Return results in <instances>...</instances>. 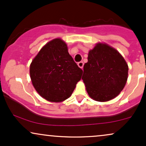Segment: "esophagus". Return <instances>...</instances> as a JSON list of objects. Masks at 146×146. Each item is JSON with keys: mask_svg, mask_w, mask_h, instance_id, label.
<instances>
[{"mask_svg": "<svg viewBox=\"0 0 146 146\" xmlns=\"http://www.w3.org/2000/svg\"><path fill=\"white\" fill-rule=\"evenodd\" d=\"M77 64H78V66H79V67H80L81 69H83V67H84V62H83L82 61H81V62H79L78 63H77Z\"/></svg>", "mask_w": 146, "mask_h": 146, "instance_id": "1", "label": "esophagus"}]
</instances>
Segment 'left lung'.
<instances>
[{"mask_svg":"<svg viewBox=\"0 0 146 146\" xmlns=\"http://www.w3.org/2000/svg\"><path fill=\"white\" fill-rule=\"evenodd\" d=\"M82 79L90 97L98 102L114 98L122 91L128 77V64L117 50L98 43L90 50Z\"/></svg>","mask_w":146,"mask_h":146,"instance_id":"1","label":"left lung"}]
</instances>
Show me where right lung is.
I'll use <instances>...</instances> for the list:
<instances>
[{"label":"right lung","instance_id":"right-lung-1","mask_svg":"<svg viewBox=\"0 0 146 146\" xmlns=\"http://www.w3.org/2000/svg\"><path fill=\"white\" fill-rule=\"evenodd\" d=\"M83 71L68 52L63 40L56 38L42 48L32 60L29 74L34 88L48 101L60 102L71 96Z\"/></svg>","mask_w":146,"mask_h":146}]
</instances>
